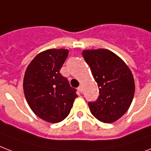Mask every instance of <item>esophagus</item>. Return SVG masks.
<instances>
[{
	"mask_svg": "<svg viewBox=\"0 0 151 151\" xmlns=\"http://www.w3.org/2000/svg\"><path fill=\"white\" fill-rule=\"evenodd\" d=\"M78 90H79V92H81V93H82V90H83V87H82V86H80L78 88Z\"/></svg>",
	"mask_w": 151,
	"mask_h": 151,
	"instance_id": "1",
	"label": "esophagus"
}]
</instances>
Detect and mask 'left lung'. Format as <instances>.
<instances>
[{"label":"left lung","instance_id":"1","mask_svg":"<svg viewBox=\"0 0 151 151\" xmlns=\"http://www.w3.org/2000/svg\"><path fill=\"white\" fill-rule=\"evenodd\" d=\"M82 55L99 88L98 98L88 103L91 113L104 123L116 121L129 109L134 97L132 71L110 50H86Z\"/></svg>","mask_w":151,"mask_h":151}]
</instances>
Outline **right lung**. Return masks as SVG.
I'll list each match as a JSON object with an SVG mask.
<instances>
[{
  "instance_id": "add662e5",
  "label": "right lung",
  "mask_w": 151,
  "mask_h": 151,
  "mask_svg": "<svg viewBox=\"0 0 151 151\" xmlns=\"http://www.w3.org/2000/svg\"><path fill=\"white\" fill-rule=\"evenodd\" d=\"M69 51L50 49L40 53L25 71V97L37 116L49 123H58L67 116L78 95L60 70Z\"/></svg>"
}]
</instances>
